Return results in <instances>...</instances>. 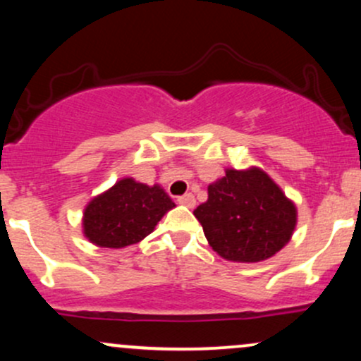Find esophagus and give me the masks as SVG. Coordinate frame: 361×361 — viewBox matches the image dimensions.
Wrapping results in <instances>:
<instances>
[{"mask_svg": "<svg viewBox=\"0 0 361 361\" xmlns=\"http://www.w3.org/2000/svg\"><path fill=\"white\" fill-rule=\"evenodd\" d=\"M178 204L193 209L195 204H197V200H195V197L192 193H185V195H181V197H178Z\"/></svg>", "mask_w": 361, "mask_h": 361, "instance_id": "esophagus-1", "label": "esophagus"}]
</instances>
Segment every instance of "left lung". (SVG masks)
<instances>
[{
  "instance_id": "1",
  "label": "left lung",
  "mask_w": 361,
  "mask_h": 361,
  "mask_svg": "<svg viewBox=\"0 0 361 361\" xmlns=\"http://www.w3.org/2000/svg\"><path fill=\"white\" fill-rule=\"evenodd\" d=\"M193 215L212 250L238 263L271 258L290 241L297 224L293 202L258 168L227 169L209 185V200Z\"/></svg>"
}]
</instances>
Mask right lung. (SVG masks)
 <instances>
[{
  "label": "right lung",
  "mask_w": 361,
  "mask_h": 361,
  "mask_svg": "<svg viewBox=\"0 0 361 361\" xmlns=\"http://www.w3.org/2000/svg\"><path fill=\"white\" fill-rule=\"evenodd\" d=\"M173 207L175 204L161 186L123 178L86 207L85 235L100 247L130 246L151 234Z\"/></svg>",
  "instance_id": "obj_1"
}]
</instances>
